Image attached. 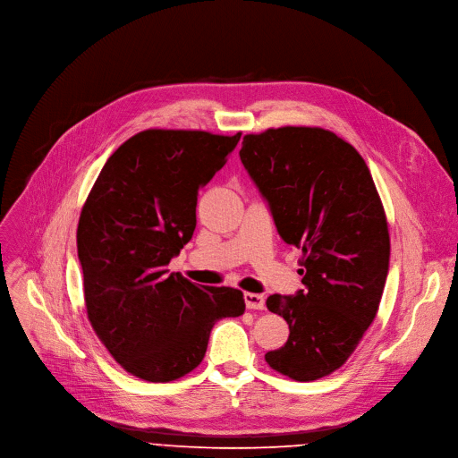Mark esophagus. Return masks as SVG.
<instances>
[{"mask_svg":"<svg viewBox=\"0 0 458 458\" xmlns=\"http://www.w3.org/2000/svg\"><path fill=\"white\" fill-rule=\"evenodd\" d=\"M244 305H246V309H252V310H263V309H265V298H263L261 294L246 293V294H244Z\"/></svg>","mask_w":458,"mask_h":458,"instance_id":"34e87169","label":"esophagus"}]
</instances>
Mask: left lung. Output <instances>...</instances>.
Here are the masks:
<instances>
[{
  "label": "left lung",
  "instance_id": "1",
  "mask_svg": "<svg viewBox=\"0 0 458 458\" xmlns=\"http://www.w3.org/2000/svg\"><path fill=\"white\" fill-rule=\"evenodd\" d=\"M239 157L281 239L303 254V290L267 300L290 335L265 360L298 382L328 377L354 352L384 294L391 242L377 186L361 155L321 128L244 135Z\"/></svg>",
  "mask_w": 458,
  "mask_h": 458
}]
</instances>
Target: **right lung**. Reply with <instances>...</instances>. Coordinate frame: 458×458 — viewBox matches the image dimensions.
I'll return each mask as SVG.
<instances>
[{
  "instance_id": "obj_1",
  "label": "right lung",
  "mask_w": 458,
  "mask_h": 458,
  "mask_svg": "<svg viewBox=\"0 0 458 458\" xmlns=\"http://www.w3.org/2000/svg\"><path fill=\"white\" fill-rule=\"evenodd\" d=\"M241 139L146 130L123 142L81 208L76 244L88 318L109 354L133 377L165 384L204 358L217 319L244 312L230 286H197L168 263L191 239L197 191Z\"/></svg>"
}]
</instances>
